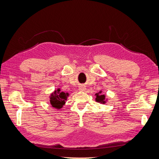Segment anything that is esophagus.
Wrapping results in <instances>:
<instances>
[{
  "mask_svg": "<svg viewBox=\"0 0 159 159\" xmlns=\"http://www.w3.org/2000/svg\"><path fill=\"white\" fill-rule=\"evenodd\" d=\"M85 89H86V88L84 87V85H81V86H80V87L79 90H80V91H84Z\"/></svg>",
  "mask_w": 159,
  "mask_h": 159,
  "instance_id": "1",
  "label": "esophagus"
}]
</instances>
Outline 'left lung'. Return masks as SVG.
<instances>
[{
    "label": "left lung",
    "instance_id": "1",
    "mask_svg": "<svg viewBox=\"0 0 159 159\" xmlns=\"http://www.w3.org/2000/svg\"><path fill=\"white\" fill-rule=\"evenodd\" d=\"M99 93H101V92H99ZM105 96L104 95H99L98 93H96V102H99V103H105Z\"/></svg>",
    "mask_w": 159,
    "mask_h": 159
}]
</instances>
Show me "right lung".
<instances>
[{"instance_id": "right-lung-1", "label": "right lung", "mask_w": 159, "mask_h": 159, "mask_svg": "<svg viewBox=\"0 0 159 159\" xmlns=\"http://www.w3.org/2000/svg\"><path fill=\"white\" fill-rule=\"evenodd\" d=\"M69 95L68 93H64L62 91L60 92V89H57L54 93H52L50 97V103L52 107L56 109H60L65 104L67 97Z\"/></svg>"}]
</instances>
